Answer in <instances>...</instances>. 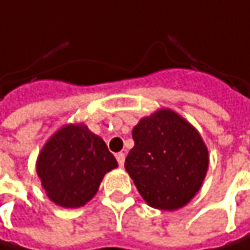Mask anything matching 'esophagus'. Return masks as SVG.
Returning a JSON list of instances; mask_svg holds the SVG:
<instances>
[{
	"mask_svg": "<svg viewBox=\"0 0 250 250\" xmlns=\"http://www.w3.org/2000/svg\"><path fill=\"white\" fill-rule=\"evenodd\" d=\"M116 160H118V165L122 167L124 163H125V154H124V153H118V154H116Z\"/></svg>",
	"mask_w": 250,
	"mask_h": 250,
	"instance_id": "obj_1",
	"label": "esophagus"
}]
</instances>
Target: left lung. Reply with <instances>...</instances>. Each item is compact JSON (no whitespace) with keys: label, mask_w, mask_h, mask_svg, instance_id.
I'll list each match as a JSON object with an SVG mask.
<instances>
[{"label":"left lung","mask_w":250,"mask_h":250,"mask_svg":"<svg viewBox=\"0 0 250 250\" xmlns=\"http://www.w3.org/2000/svg\"><path fill=\"white\" fill-rule=\"evenodd\" d=\"M132 138L125 169L146 202L167 211L187 205L208 170L199 132L176 112L160 109L134 126Z\"/></svg>","instance_id":"8db88e82"}]
</instances>
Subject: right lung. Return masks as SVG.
I'll return each instance as SVG.
<instances>
[{
    "label": "right lung",
    "instance_id": "right-lung-1",
    "mask_svg": "<svg viewBox=\"0 0 250 250\" xmlns=\"http://www.w3.org/2000/svg\"><path fill=\"white\" fill-rule=\"evenodd\" d=\"M118 167L104 141L85 125H65L43 146L36 172L51 201L78 208L97 192L103 176Z\"/></svg>",
    "mask_w": 250,
    "mask_h": 250
}]
</instances>
